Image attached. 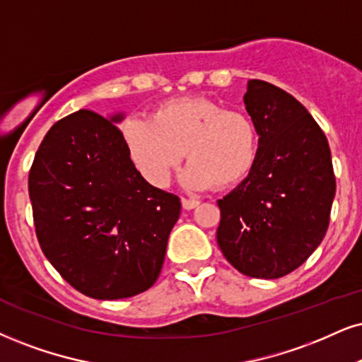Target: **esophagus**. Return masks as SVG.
<instances>
[{
  "label": "esophagus",
  "mask_w": 362,
  "mask_h": 362,
  "mask_svg": "<svg viewBox=\"0 0 362 362\" xmlns=\"http://www.w3.org/2000/svg\"><path fill=\"white\" fill-rule=\"evenodd\" d=\"M181 203L185 209H193L199 204L198 199H194V198H181Z\"/></svg>",
  "instance_id": "obj_1"
}]
</instances>
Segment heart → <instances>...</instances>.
Segmentation results:
<instances>
[{
  "mask_svg": "<svg viewBox=\"0 0 362 362\" xmlns=\"http://www.w3.org/2000/svg\"><path fill=\"white\" fill-rule=\"evenodd\" d=\"M122 139L134 166L156 188L168 186L182 156L189 160L182 171L188 188H231L252 174L260 154L252 115L203 97L164 102L149 119H127Z\"/></svg>",
  "mask_w": 362,
  "mask_h": 362,
  "instance_id": "obj_1",
  "label": "heart"
}]
</instances>
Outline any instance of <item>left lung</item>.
Here are the masks:
<instances>
[{
    "label": "left lung",
    "instance_id": "8db88e82",
    "mask_svg": "<svg viewBox=\"0 0 362 362\" xmlns=\"http://www.w3.org/2000/svg\"><path fill=\"white\" fill-rule=\"evenodd\" d=\"M260 131L252 174L218 199L216 242L240 274L280 279L322 242L336 194L331 149L309 110L282 88L250 80L243 97Z\"/></svg>",
    "mask_w": 362,
    "mask_h": 362
}]
</instances>
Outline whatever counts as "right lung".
<instances>
[{
	"instance_id": "add662e5",
	"label": "right lung",
	"mask_w": 362,
	"mask_h": 362,
	"mask_svg": "<svg viewBox=\"0 0 362 362\" xmlns=\"http://www.w3.org/2000/svg\"><path fill=\"white\" fill-rule=\"evenodd\" d=\"M78 110L53 124L28 174L35 231L48 262L99 300L146 292L181 213L176 194L137 171L115 122Z\"/></svg>"
}]
</instances>
